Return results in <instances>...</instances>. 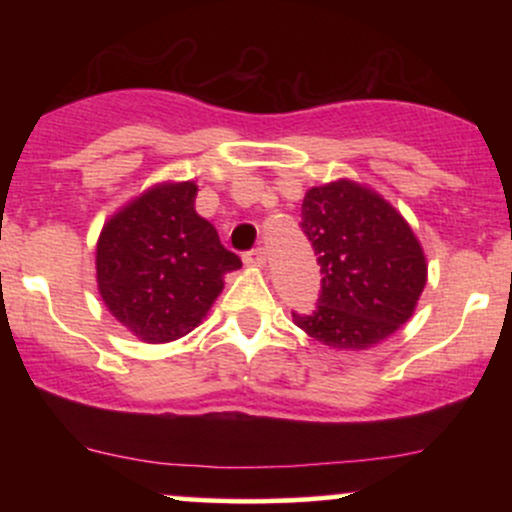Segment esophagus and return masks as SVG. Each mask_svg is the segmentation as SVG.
Segmentation results:
<instances>
[{"label":"esophagus","instance_id":"obj_1","mask_svg":"<svg viewBox=\"0 0 512 512\" xmlns=\"http://www.w3.org/2000/svg\"><path fill=\"white\" fill-rule=\"evenodd\" d=\"M243 260L248 267H264V262H267V252H264L262 248H255V250L245 252Z\"/></svg>","mask_w":512,"mask_h":512}]
</instances>
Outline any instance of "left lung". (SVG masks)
<instances>
[{
    "mask_svg": "<svg viewBox=\"0 0 512 512\" xmlns=\"http://www.w3.org/2000/svg\"><path fill=\"white\" fill-rule=\"evenodd\" d=\"M301 228L313 243L322 291L296 327L337 351H366L414 315L428 264L419 238L373 187L339 178L310 187Z\"/></svg>",
    "mask_w": 512,
    "mask_h": 512,
    "instance_id": "left-lung-1",
    "label": "left lung"
}]
</instances>
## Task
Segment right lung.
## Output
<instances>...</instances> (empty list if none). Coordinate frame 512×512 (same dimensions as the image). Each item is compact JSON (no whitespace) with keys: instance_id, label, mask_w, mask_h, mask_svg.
<instances>
[{"instance_id":"1","label":"right lung","mask_w":512,"mask_h":512,"mask_svg":"<svg viewBox=\"0 0 512 512\" xmlns=\"http://www.w3.org/2000/svg\"><path fill=\"white\" fill-rule=\"evenodd\" d=\"M197 185L158 182L105 221L96 281L105 308L139 342L168 344L207 317L240 257L195 211Z\"/></svg>"}]
</instances>
